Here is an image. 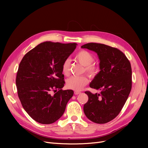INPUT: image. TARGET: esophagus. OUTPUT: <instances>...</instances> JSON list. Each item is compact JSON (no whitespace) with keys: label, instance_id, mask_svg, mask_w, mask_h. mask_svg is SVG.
<instances>
[{"label":"esophagus","instance_id":"1","mask_svg":"<svg viewBox=\"0 0 148 148\" xmlns=\"http://www.w3.org/2000/svg\"><path fill=\"white\" fill-rule=\"evenodd\" d=\"M80 92H79V91H74V94L75 95H79V94H80Z\"/></svg>","mask_w":148,"mask_h":148}]
</instances>
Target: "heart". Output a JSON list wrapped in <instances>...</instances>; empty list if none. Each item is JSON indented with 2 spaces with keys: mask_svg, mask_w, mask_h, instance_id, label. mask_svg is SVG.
Returning <instances> with one entry per match:
<instances>
[{
  "mask_svg": "<svg viewBox=\"0 0 148 148\" xmlns=\"http://www.w3.org/2000/svg\"><path fill=\"white\" fill-rule=\"evenodd\" d=\"M75 58L80 63L84 66V71L90 77H95L99 71V67L92 64L94 58L92 54L86 50H80L75 55ZM70 70V61L65 59L62 65V72L65 75H68ZM88 78L86 75L72 76L66 81V86L70 89L74 90H80L84 86L88 84Z\"/></svg>",
  "mask_w": 148,
  "mask_h": 148,
  "instance_id": "heart-1",
  "label": "heart"
}]
</instances>
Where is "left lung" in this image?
<instances>
[{"mask_svg":"<svg viewBox=\"0 0 148 148\" xmlns=\"http://www.w3.org/2000/svg\"><path fill=\"white\" fill-rule=\"evenodd\" d=\"M81 47L97 53L100 61V71L89 84L100 93L85 92L89 99L84 105V113L95 123H107L119 114L131 92L130 62L121 50L105 44L90 42Z\"/></svg>","mask_w":148,"mask_h":148,"instance_id":"left-lung-1","label":"left lung"}]
</instances>
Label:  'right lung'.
<instances>
[{"mask_svg": "<svg viewBox=\"0 0 148 148\" xmlns=\"http://www.w3.org/2000/svg\"><path fill=\"white\" fill-rule=\"evenodd\" d=\"M76 46V43L44 42L27 52L20 63L18 96L23 108L37 122H56L73 96V90L62 89L65 84L62 65Z\"/></svg>", "mask_w": 148, "mask_h": 148, "instance_id": "1", "label": "right lung"}]
</instances>
